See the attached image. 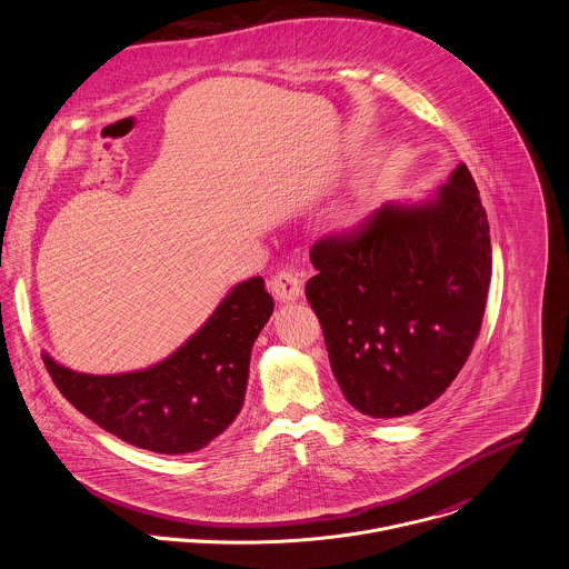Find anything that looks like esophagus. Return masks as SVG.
Instances as JSON below:
<instances>
[{
  "label": "esophagus",
  "mask_w": 569,
  "mask_h": 569,
  "mask_svg": "<svg viewBox=\"0 0 569 569\" xmlns=\"http://www.w3.org/2000/svg\"><path fill=\"white\" fill-rule=\"evenodd\" d=\"M270 292L274 295L277 301L281 303H292L301 297L303 292V281L299 279V274L290 272V270H283V272H277L272 279H270Z\"/></svg>",
  "instance_id": "obj_1"
}]
</instances>
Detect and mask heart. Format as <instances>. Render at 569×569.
<instances>
[{
  "instance_id": "heart-1",
  "label": "heart",
  "mask_w": 569,
  "mask_h": 569,
  "mask_svg": "<svg viewBox=\"0 0 569 569\" xmlns=\"http://www.w3.org/2000/svg\"><path fill=\"white\" fill-rule=\"evenodd\" d=\"M368 217V203L363 199H348L330 210V221L337 230H352L359 228Z\"/></svg>"
}]
</instances>
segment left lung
<instances>
[{"label": "left lung", "mask_w": 569, "mask_h": 569, "mask_svg": "<svg viewBox=\"0 0 569 569\" xmlns=\"http://www.w3.org/2000/svg\"><path fill=\"white\" fill-rule=\"evenodd\" d=\"M306 297L352 408L399 419L466 366L492 279L490 223L466 163L419 201H388L355 232L312 246Z\"/></svg>", "instance_id": "obj_1"}]
</instances>
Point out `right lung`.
I'll return each instance as SVG.
<instances>
[{
  "label": "right lung",
  "instance_id": "obj_1",
  "mask_svg": "<svg viewBox=\"0 0 569 569\" xmlns=\"http://www.w3.org/2000/svg\"><path fill=\"white\" fill-rule=\"evenodd\" d=\"M274 310L261 277L237 283L206 323L166 359L132 372L86 375L43 363L59 392L117 439L188 455L223 435L243 408L250 352Z\"/></svg>",
  "mask_w": 569,
  "mask_h": 569
}]
</instances>
